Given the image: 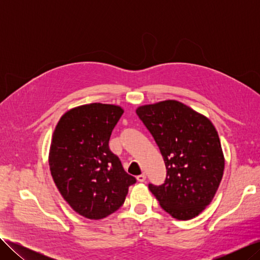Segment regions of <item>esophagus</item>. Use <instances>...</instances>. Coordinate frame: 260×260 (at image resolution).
Wrapping results in <instances>:
<instances>
[{
  "mask_svg": "<svg viewBox=\"0 0 260 260\" xmlns=\"http://www.w3.org/2000/svg\"><path fill=\"white\" fill-rule=\"evenodd\" d=\"M137 179H138L139 182H144L145 179H146V175H145V174L140 175V176H138V177H137Z\"/></svg>",
  "mask_w": 260,
  "mask_h": 260,
  "instance_id": "obj_1",
  "label": "esophagus"
}]
</instances>
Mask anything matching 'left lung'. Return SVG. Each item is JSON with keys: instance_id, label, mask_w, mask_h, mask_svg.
Returning a JSON list of instances; mask_svg holds the SVG:
<instances>
[{"instance_id": "8db88e82", "label": "left lung", "mask_w": 260, "mask_h": 260, "mask_svg": "<svg viewBox=\"0 0 260 260\" xmlns=\"http://www.w3.org/2000/svg\"><path fill=\"white\" fill-rule=\"evenodd\" d=\"M137 114L152 133L167 169L165 183L148 184V188L171 217L199 216L214 199L224 170L214 124L175 100L139 106Z\"/></svg>"}]
</instances>
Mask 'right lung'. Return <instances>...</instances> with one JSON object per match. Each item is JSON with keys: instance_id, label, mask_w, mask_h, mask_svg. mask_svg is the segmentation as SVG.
Instances as JSON below:
<instances>
[{"instance_id": "obj_1", "label": "right lung", "mask_w": 260, "mask_h": 260, "mask_svg": "<svg viewBox=\"0 0 260 260\" xmlns=\"http://www.w3.org/2000/svg\"><path fill=\"white\" fill-rule=\"evenodd\" d=\"M122 114L113 104L77 106L60 117L54 130L51 175L69 206L86 219H103L119 209L137 181L108 146Z\"/></svg>"}]
</instances>
